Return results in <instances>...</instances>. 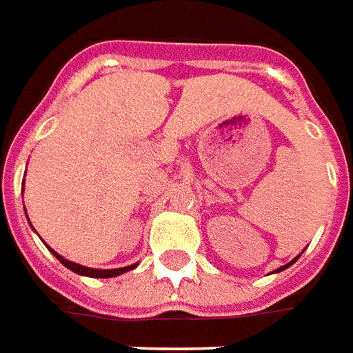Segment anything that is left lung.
Instances as JSON below:
<instances>
[{
  "label": "left lung",
  "mask_w": 353,
  "mask_h": 353,
  "mask_svg": "<svg viewBox=\"0 0 353 353\" xmlns=\"http://www.w3.org/2000/svg\"><path fill=\"white\" fill-rule=\"evenodd\" d=\"M296 261H299V256H296V259H294V261H291V262H289V264H285V266H281V268H277L276 272H281V270L289 268V266H291V264H294V262H296Z\"/></svg>",
  "instance_id": "1"
}]
</instances>
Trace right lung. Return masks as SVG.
Instances as JSON below:
<instances>
[{"instance_id":"right-lung-1","label":"right lung","mask_w":353,"mask_h":353,"mask_svg":"<svg viewBox=\"0 0 353 353\" xmlns=\"http://www.w3.org/2000/svg\"><path fill=\"white\" fill-rule=\"evenodd\" d=\"M51 249V247H49ZM51 252L59 259V261L66 266L68 270H72V272H76V274H79V276H87V277H116V276H121V274H125V272H129V270H132L137 264H132V266H125V268H116V270H97V268H87V266H81V264H76V262H70L66 261L64 256H61L59 252H54L51 249Z\"/></svg>"}]
</instances>
